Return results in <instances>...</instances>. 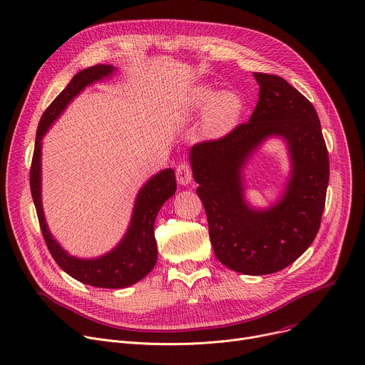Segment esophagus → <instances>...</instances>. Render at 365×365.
Returning <instances> with one entry per match:
<instances>
[{
  "instance_id": "obj_1",
  "label": "esophagus",
  "mask_w": 365,
  "mask_h": 365,
  "mask_svg": "<svg viewBox=\"0 0 365 365\" xmlns=\"http://www.w3.org/2000/svg\"><path fill=\"white\" fill-rule=\"evenodd\" d=\"M176 179L183 186H186L192 182V170H190V165L187 163H182V164L178 165Z\"/></svg>"
}]
</instances>
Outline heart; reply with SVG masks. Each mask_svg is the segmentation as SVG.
I'll return each mask as SVG.
<instances>
[{
  "label": "heart",
  "mask_w": 365,
  "mask_h": 365,
  "mask_svg": "<svg viewBox=\"0 0 365 365\" xmlns=\"http://www.w3.org/2000/svg\"><path fill=\"white\" fill-rule=\"evenodd\" d=\"M202 110L204 134L210 138H221L239 125L245 112V102L233 91L215 94V90L210 86H197L185 98L183 115L190 118Z\"/></svg>",
  "instance_id": "obj_1"
}]
</instances>
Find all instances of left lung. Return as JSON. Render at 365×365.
<instances>
[{
	"label": "left lung",
	"instance_id": "left-lung-1",
	"mask_svg": "<svg viewBox=\"0 0 365 365\" xmlns=\"http://www.w3.org/2000/svg\"><path fill=\"white\" fill-rule=\"evenodd\" d=\"M259 101L247 123L196 144L189 160L217 259L245 275L278 272L313 243L329 183V155L314 106L284 78L255 73ZM287 143L292 173L283 196L256 210L244 200L242 169L268 138Z\"/></svg>",
	"mask_w": 365,
	"mask_h": 365
}]
</instances>
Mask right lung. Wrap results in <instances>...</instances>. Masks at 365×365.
<instances>
[{
	"label": "right lung",
	"mask_w": 365,
	"mask_h": 365,
	"mask_svg": "<svg viewBox=\"0 0 365 365\" xmlns=\"http://www.w3.org/2000/svg\"><path fill=\"white\" fill-rule=\"evenodd\" d=\"M116 68L113 65H94L77 73L49 105L41 118L35 153L30 168V190L35 202L39 224L46 246L62 271L74 279L98 288H125L147 277L157 262V243L154 237V221L163 207L176 192V176L173 169H164L153 176L138 192L130 222L120 243L109 253L94 257L80 259L68 255L53 239L48 228L42 208V138L51 125L70 105L73 98L87 86L110 77Z\"/></svg>",
	"instance_id": "1"
}]
</instances>
